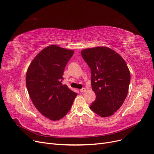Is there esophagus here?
Segmentation results:
<instances>
[{"instance_id":"1","label":"esophagus","mask_w":154,"mask_h":154,"mask_svg":"<svg viewBox=\"0 0 154 154\" xmlns=\"http://www.w3.org/2000/svg\"><path fill=\"white\" fill-rule=\"evenodd\" d=\"M80 91H81V92H84L86 91V89L85 88H82V89H81V90H80Z\"/></svg>"}]
</instances>
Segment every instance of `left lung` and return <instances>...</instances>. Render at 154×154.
Masks as SVG:
<instances>
[{
  "label": "left lung",
  "mask_w": 154,
  "mask_h": 154,
  "mask_svg": "<svg viewBox=\"0 0 154 154\" xmlns=\"http://www.w3.org/2000/svg\"><path fill=\"white\" fill-rule=\"evenodd\" d=\"M91 70V85L96 100L90 108L101 117H108L121 107L128 94L130 72L124 59L105 46L81 52Z\"/></svg>",
  "instance_id": "1"
}]
</instances>
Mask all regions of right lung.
<instances>
[{"mask_svg": "<svg viewBox=\"0 0 154 154\" xmlns=\"http://www.w3.org/2000/svg\"><path fill=\"white\" fill-rule=\"evenodd\" d=\"M73 53L57 45L46 46L32 60L26 72V87L33 104L52 121L67 114L77 96L62 84L65 67Z\"/></svg>", "mask_w": 154, "mask_h": 154, "instance_id": "right-lung-1", "label": "right lung"}]
</instances>
